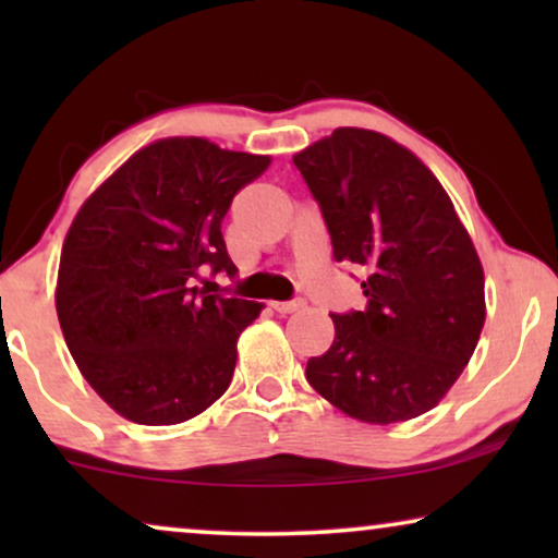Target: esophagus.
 I'll return each mask as SVG.
<instances>
[{
    "label": "esophagus",
    "mask_w": 558,
    "mask_h": 558,
    "mask_svg": "<svg viewBox=\"0 0 558 558\" xmlns=\"http://www.w3.org/2000/svg\"><path fill=\"white\" fill-rule=\"evenodd\" d=\"M304 307L302 300H292V302H271V310L279 312V315H292V312H300Z\"/></svg>",
    "instance_id": "1"
}]
</instances>
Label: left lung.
Returning a JSON list of instances; mask_svg holds the SVG:
<instances>
[{"mask_svg":"<svg viewBox=\"0 0 558 558\" xmlns=\"http://www.w3.org/2000/svg\"><path fill=\"white\" fill-rule=\"evenodd\" d=\"M330 231L335 262L361 269L368 307L330 315L312 388L365 424H396L445 399L485 325V274L447 190L414 151L340 126L292 157Z\"/></svg>","mask_w":558,"mask_h":558,"instance_id":"1","label":"left lung"}]
</instances>
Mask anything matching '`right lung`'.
I'll use <instances>...</instances> for the list:
<instances>
[{
    "label": "right lung",
    "mask_w": 558,
    "mask_h": 558,
    "mask_svg": "<svg viewBox=\"0 0 558 558\" xmlns=\"http://www.w3.org/2000/svg\"><path fill=\"white\" fill-rule=\"evenodd\" d=\"M269 155L167 136L134 151L75 213L56 310L90 388L134 424L170 426L226 393L239 335L262 302L193 287L205 266L233 274L223 223Z\"/></svg>",
    "instance_id": "add662e5"
}]
</instances>
